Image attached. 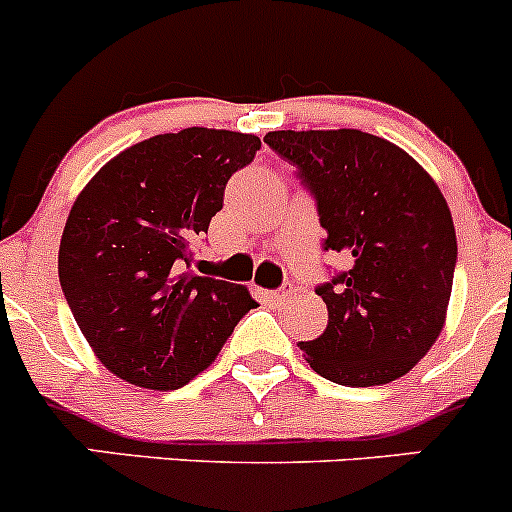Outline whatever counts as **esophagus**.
I'll list each match as a JSON object with an SVG mask.
<instances>
[{
  "mask_svg": "<svg viewBox=\"0 0 512 512\" xmlns=\"http://www.w3.org/2000/svg\"><path fill=\"white\" fill-rule=\"evenodd\" d=\"M289 289L287 287H280V289H265L262 292V299H265L267 304H282L287 299Z\"/></svg>",
  "mask_w": 512,
  "mask_h": 512,
  "instance_id": "esophagus-1",
  "label": "esophagus"
}]
</instances>
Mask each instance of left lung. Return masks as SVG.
Wrapping results in <instances>:
<instances>
[{
	"instance_id": "left-lung-1",
	"label": "left lung",
	"mask_w": 512,
	"mask_h": 512,
	"mask_svg": "<svg viewBox=\"0 0 512 512\" xmlns=\"http://www.w3.org/2000/svg\"><path fill=\"white\" fill-rule=\"evenodd\" d=\"M265 143L314 198L324 252L349 262L317 287L327 329L299 349L334 384L399 379L446 319L458 262L446 198L409 153L356 128L272 131Z\"/></svg>"
}]
</instances>
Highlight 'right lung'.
<instances>
[{
    "mask_svg": "<svg viewBox=\"0 0 512 512\" xmlns=\"http://www.w3.org/2000/svg\"><path fill=\"white\" fill-rule=\"evenodd\" d=\"M257 151L250 133H163L108 160L76 198L59 282L86 342L128 384L185 386L257 307L242 285L190 272L227 180Z\"/></svg>",
    "mask_w": 512,
    "mask_h": 512,
    "instance_id": "add662e5",
    "label": "right lung"
}]
</instances>
